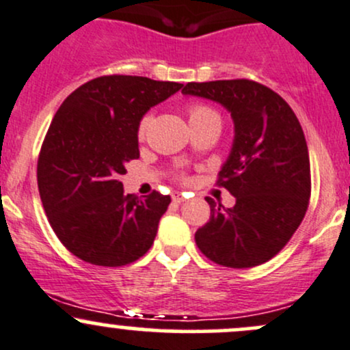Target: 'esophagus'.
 <instances>
[{
    "label": "esophagus",
    "instance_id": "1",
    "mask_svg": "<svg viewBox=\"0 0 350 350\" xmlns=\"http://www.w3.org/2000/svg\"><path fill=\"white\" fill-rule=\"evenodd\" d=\"M184 199H186V196L181 194V193H172V201L178 202V204H181L184 202Z\"/></svg>",
    "mask_w": 350,
    "mask_h": 350
}]
</instances>
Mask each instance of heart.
<instances>
[{
	"label": "heart",
	"instance_id": "b5f03b06",
	"mask_svg": "<svg viewBox=\"0 0 350 350\" xmlns=\"http://www.w3.org/2000/svg\"><path fill=\"white\" fill-rule=\"evenodd\" d=\"M187 116H189V124H196V122H204V121H221L217 111H214L213 107L207 105H201V103H196V105H191L187 107ZM149 122H151V118L144 116L141 118L139 124H137V137L139 139H144L146 133H148Z\"/></svg>",
	"mask_w": 350,
	"mask_h": 350
}]
</instances>
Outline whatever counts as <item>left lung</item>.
I'll use <instances>...</instances> for the list:
<instances>
[{
	"instance_id": "left-lung-1",
	"label": "left lung",
	"mask_w": 350,
	"mask_h": 350,
	"mask_svg": "<svg viewBox=\"0 0 350 350\" xmlns=\"http://www.w3.org/2000/svg\"><path fill=\"white\" fill-rule=\"evenodd\" d=\"M183 94L219 103L234 121L231 154L217 184L236 204L206 198L211 217L196 231L199 251L224 267L267 262L289 243L309 206L310 163L301 122L281 96L251 79L187 83Z\"/></svg>"
}]
</instances>
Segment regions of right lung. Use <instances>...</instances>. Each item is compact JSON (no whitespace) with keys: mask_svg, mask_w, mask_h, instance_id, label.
I'll list each match as a JSON object with an SVG mask.
<instances>
[{"mask_svg":"<svg viewBox=\"0 0 350 350\" xmlns=\"http://www.w3.org/2000/svg\"><path fill=\"white\" fill-rule=\"evenodd\" d=\"M183 84L111 75L72 91L56 111L38 157V189L49 224L69 252L119 267L149 251L171 198L124 194L119 176L139 157L141 118Z\"/></svg>","mask_w":350,"mask_h":350,"instance_id":"1","label":"right lung"}]
</instances>
